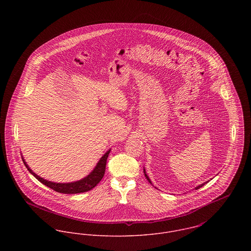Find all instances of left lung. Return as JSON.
I'll return each mask as SVG.
<instances>
[{"label":"left lung","instance_id":"obj_1","mask_svg":"<svg viewBox=\"0 0 251 251\" xmlns=\"http://www.w3.org/2000/svg\"><path fill=\"white\" fill-rule=\"evenodd\" d=\"M144 174H145V177H146V178H147V179H148V180H149V182H150V183H151V179H150V178H149V177H148V175H147V173H146V170H145V169H144ZM207 182H208V181H207ZM207 182H204V183H201V184H200V185H198V186H196V187H195V189H199V188H200V187H202V186H203V185H205V183H207Z\"/></svg>","mask_w":251,"mask_h":251}]
</instances>
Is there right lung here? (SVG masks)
I'll list each match as a JSON object with an SVG mask.
<instances>
[{
	"mask_svg": "<svg viewBox=\"0 0 251 251\" xmlns=\"http://www.w3.org/2000/svg\"><path fill=\"white\" fill-rule=\"evenodd\" d=\"M110 151L111 150H108L107 151L101 156V158L97 163L94 170L88 176H86L83 179L76 180V181H72V182H54L51 180L44 179L43 178L37 176L35 172H33V170L29 167V165L27 164V162L25 161L23 156H22V160H23L25 166L27 167V169L29 170V172L44 185H46L60 193L76 194V193L86 192V191L93 189L103 178L104 173H105V168H106V161H107V157Z\"/></svg>",
	"mask_w": 251,
	"mask_h": 251,
	"instance_id": "1",
	"label": "right lung"
}]
</instances>
